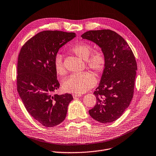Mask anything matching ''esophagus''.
I'll use <instances>...</instances> for the list:
<instances>
[{
  "instance_id": "1",
  "label": "esophagus",
  "mask_w": 156,
  "mask_h": 156,
  "mask_svg": "<svg viewBox=\"0 0 156 156\" xmlns=\"http://www.w3.org/2000/svg\"><path fill=\"white\" fill-rule=\"evenodd\" d=\"M73 97L75 98H76V97H80L81 96V94H73L72 95Z\"/></svg>"
}]
</instances>
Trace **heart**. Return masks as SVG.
I'll return each mask as SVG.
<instances>
[{
    "mask_svg": "<svg viewBox=\"0 0 156 156\" xmlns=\"http://www.w3.org/2000/svg\"><path fill=\"white\" fill-rule=\"evenodd\" d=\"M93 50L92 46L86 42H79L74 44L70 49L72 53L86 60L87 67L98 76L104 71L107 58L104 52L101 49ZM56 73L60 76L66 74V69L63 62L62 56H56L54 61ZM96 83L95 76L89 72H84L79 74L71 75L63 83V89L67 92L82 94L92 88Z\"/></svg>",
    "mask_w": 156,
    "mask_h": 156,
    "instance_id": "b5f03b06",
    "label": "heart"
}]
</instances>
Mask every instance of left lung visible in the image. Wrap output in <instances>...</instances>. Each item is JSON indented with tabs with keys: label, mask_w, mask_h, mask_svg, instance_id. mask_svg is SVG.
I'll return each instance as SVG.
<instances>
[{
	"label": "left lung",
	"mask_w": 156,
	"mask_h": 156,
	"mask_svg": "<svg viewBox=\"0 0 156 156\" xmlns=\"http://www.w3.org/2000/svg\"><path fill=\"white\" fill-rule=\"evenodd\" d=\"M81 37L98 44L107 58L100 84L94 92L96 105L89 113L100 122H112L122 116L133 98L137 70L135 56L127 41L113 30H89Z\"/></svg>",
	"instance_id": "8db88e82"
}]
</instances>
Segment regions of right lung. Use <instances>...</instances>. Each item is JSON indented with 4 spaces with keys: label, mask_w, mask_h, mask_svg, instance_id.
Returning a JSON list of instances; mask_svg holds the SVG:
<instances>
[{
    "label": "right lung",
    "mask_w": 156,
    "mask_h": 156,
    "mask_svg": "<svg viewBox=\"0 0 156 156\" xmlns=\"http://www.w3.org/2000/svg\"><path fill=\"white\" fill-rule=\"evenodd\" d=\"M76 37L74 32H40L22 46L17 66V90L27 112L44 127L59 125L66 118L70 94H53L60 84L54 61L60 48Z\"/></svg>",
    "instance_id": "obj_1"
}]
</instances>
